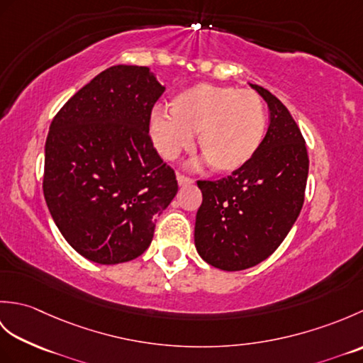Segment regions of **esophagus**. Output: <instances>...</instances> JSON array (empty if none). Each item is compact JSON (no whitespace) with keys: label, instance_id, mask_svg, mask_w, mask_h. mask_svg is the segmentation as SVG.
Returning <instances> with one entry per match:
<instances>
[{"label":"esophagus","instance_id":"1","mask_svg":"<svg viewBox=\"0 0 363 363\" xmlns=\"http://www.w3.org/2000/svg\"><path fill=\"white\" fill-rule=\"evenodd\" d=\"M177 184H179V187L190 186V184H194V179H191V177H189V176L177 174Z\"/></svg>","mask_w":363,"mask_h":363}]
</instances>
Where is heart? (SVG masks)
I'll return each mask as SVG.
<instances>
[{
    "label": "heart",
    "mask_w": 363,
    "mask_h": 363,
    "mask_svg": "<svg viewBox=\"0 0 363 363\" xmlns=\"http://www.w3.org/2000/svg\"><path fill=\"white\" fill-rule=\"evenodd\" d=\"M169 113L156 111L150 133L156 150L174 159L194 143L212 172L229 174L248 165L264 143L267 112L264 101L251 90L195 84L176 94Z\"/></svg>",
    "instance_id": "b5f03b06"
}]
</instances>
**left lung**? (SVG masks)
<instances>
[{"instance_id":"8db88e82","label":"left lung","mask_w":363,"mask_h":363,"mask_svg":"<svg viewBox=\"0 0 363 363\" xmlns=\"http://www.w3.org/2000/svg\"><path fill=\"white\" fill-rule=\"evenodd\" d=\"M269 126L248 165L218 181H198L203 194L195 246L207 264L240 272L272 256L303 209L309 157L289 109L264 87Z\"/></svg>"}]
</instances>
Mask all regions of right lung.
I'll list each match as a JSON object with an SVG mask.
<instances>
[{
	"instance_id": "1",
	"label": "right lung",
	"mask_w": 363,
	"mask_h": 363,
	"mask_svg": "<svg viewBox=\"0 0 363 363\" xmlns=\"http://www.w3.org/2000/svg\"><path fill=\"white\" fill-rule=\"evenodd\" d=\"M148 67L113 65L68 99L45 143L43 195L81 256L115 265L140 256L177 181L154 150L150 118L164 94Z\"/></svg>"
}]
</instances>
